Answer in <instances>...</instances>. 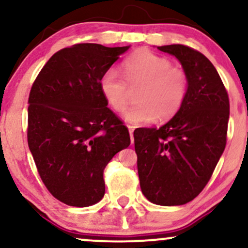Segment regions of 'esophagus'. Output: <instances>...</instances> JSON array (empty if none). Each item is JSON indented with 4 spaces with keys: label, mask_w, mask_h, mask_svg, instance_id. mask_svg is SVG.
I'll return each instance as SVG.
<instances>
[{
    "label": "esophagus",
    "mask_w": 248,
    "mask_h": 248,
    "mask_svg": "<svg viewBox=\"0 0 248 248\" xmlns=\"http://www.w3.org/2000/svg\"><path fill=\"white\" fill-rule=\"evenodd\" d=\"M128 129H129L130 140H132V143L134 144V129H135V127H134V126H128Z\"/></svg>",
    "instance_id": "34e87169"
}]
</instances>
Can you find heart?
Returning a JSON list of instances; mask_svg holds the SVG:
<instances>
[{
    "mask_svg": "<svg viewBox=\"0 0 248 248\" xmlns=\"http://www.w3.org/2000/svg\"><path fill=\"white\" fill-rule=\"evenodd\" d=\"M121 77L114 70L101 76L100 91L115 112L122 113L129 105L130 91H137L139 104L126 113L124 119L133 124H150L159 119H172L183 107L188 93V74L174 67L165 56L147 49L136 50L122 62Z\"/></svg>",
    "mask_w": 248,
    "mask_h": 248,
    "instance_id": "heart-1",
    "label": "heart"
}]
</instances>
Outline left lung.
<instances>
[{"instance_id":"obj_1","label":"left lung","mask_w":248,"mask_h":248,"mask_svg":"<svg viewBox=\"0 0 248 248\" xmlns=\"http://www.w3.org/2000/svg\"><path fill=\"white\" fill-rule=\"evenodd\" d=\"M174 55L188 74L183 107L160 128L134 132L142 193L159 205L192 201L210 180L226 145L230 101L216 68L185 45L157 47Z\"/></svg>"}]
</instances>
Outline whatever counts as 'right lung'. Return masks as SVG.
<instances>
[{"instance_id": "right-lung-1", "label": "right lung", "mask_w": 248, "mask_h": 248, "mask_svg": "<svg viewBox=\"0 0 248 248\" xmlns=\"http://www.w3.org/2000/svg\"><path fill=\"white\" fill-rule=\"evenodd\" d=\"M129 46L77 44L60 49L38 74L29 95L28 142L48 192L73 207L105 194L104 170L130 144L128 128L100 91L104 73Z\"/></svg>"}]
</instances>
